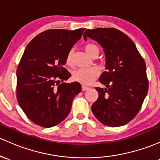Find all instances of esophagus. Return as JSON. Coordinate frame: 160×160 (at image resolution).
Wrapping results in <instances>:
<instances>
[{
  "mask_svg": "<svg viewBox=\"0 0 160 160\" xmlns=\"http://www.w3.org/2000/svg\"><path fill=\"white\" fill-rule=\"evenodd\" d=\"M82 91H87V90H88L89 88L88 87V86H86V85H82Z\"/></svg>",
  "mask_w": 160,
  "mask_h": 160,
  "instance_id": "esophagus-1",
  "label": "esophagus"
}]
</instances>
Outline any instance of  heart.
I'll return each instance as SVG.
<instances>
[{"instance_id":"heart-1","label":"heart","mask_w":160,"mask_h":160,"mask_svg":"<svg viewBox=\"0 0 160 160\" xmlns=\"http://www.w3.org/2000/svg\"><path fill=\"white\" fill-rule=\"evenodd\" d=\"M85 51L89 56L94 57L98 56L100 49L96 44H88L85 46ZM66 62L68 66H73V51H69L66 55ZM99 70L97 67L85 68L75 70L72 74V78L75 82H78L83 85H89L98 78L99 75Z\"/></svg>"}]
</instances>
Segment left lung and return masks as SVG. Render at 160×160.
Segmentation results:
<instances>
[{
    "mask_svg": "<svg viewBox=\"0 0 160 160\" xmlns=\"http://www.w3.org/2000/svg\"><path fill=\"white\" fill-rule=\"evenodd\" d=\"M87 38L103 48L107 69L99 78L106 88H96L99 95L91 110L103 125L122 126L137 116L148 94L146 63L132 39L116 28L87 29Z\"/></svg>",
    "mask_w": 160,
    "mask_h": 160,
    "instance_id": "left-lung-1",
    "label": "left lung"
}]
</instances>
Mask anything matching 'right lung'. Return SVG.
<instances>
[{"label": "right lung", "mask_w": 160, "mask_h": 160, "mask_svg": "<svg viewBox=\"0 0 160 160\" xmlns=\"http://www.w3.org/2000/svg\"><path fill=\"white\" fill-rule=\"evenodd\" d=\"M85 30H47L27 45L17 70V98L27 117L36 125L51 128L63 121L82 91L78 82L60 81L71 76L63 66L66 55Z\"/></svg>", "instance_id": "right-lung-1"}]
</instances>
